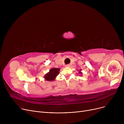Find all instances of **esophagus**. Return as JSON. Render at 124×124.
Masks as SVG:
<instances>
[{"label": "esophagus", "instance_id": "1", "mask_svg": "<svg viewBox=\"0 0 124 124\" xmlns=\"http://www.w3.org/2000/svg\"><path fill=\"white\" fill-rule=\"evenodd\" d=\"M70 66V64H67V65H66V67H69Z\"/></svg>", "mask_w": 124, "mask_h": 124}]
</instances>
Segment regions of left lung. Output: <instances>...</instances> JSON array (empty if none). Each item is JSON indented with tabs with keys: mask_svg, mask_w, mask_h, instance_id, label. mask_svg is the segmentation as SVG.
<instances>
[{
	"mask_svg": "<svg viewBox=\"0 0 124 124\" xmlns=\"http://www.w3.org/2000/svg\"><path fill=\"white\" fill-rule=\"evenodd\" d=\"M81 70L80 69V70H79V73L80 74H82V72H81Z\"/></svg>",
	"mask_w": 124,
	"mask_h": 124,
	"instance_id": "obj_1",
	"label": "left lung"
}]
</instances>
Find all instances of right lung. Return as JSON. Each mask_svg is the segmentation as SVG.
Returning <instances> with one entry per match:
<instances>
[{
    "instance_id": "1",
    "label": "right lung",
    "mask_w": 124,
    "mask_h": 124,
    "mask_svg": "<svg viewBox=\"0 0 124 124\" xmlns=\"http://www.w3.org/2000/svg\"><path fill=\"white\" fill-rule=\"evenodd\" d=\"M60 68H53L50 70V71L44 76V78L46 80L51 81L55 79L56 76L59 72Z\"/></svg>"
}]
</instances>
